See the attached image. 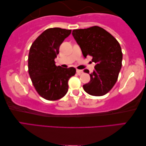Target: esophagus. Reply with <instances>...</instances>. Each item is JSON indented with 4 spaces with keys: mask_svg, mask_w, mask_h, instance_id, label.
Listing matches in <instances>:
<instances>
[{
    "mask_svg": "<svg viewBox=\"0 0 146 146\" xmlns=\"http://www.w3.org/2000/svg\"><path fill=\"white\" fill-rule=\"evenodd\" d=\"M76 72H77L78 74H81L83 73V70H78V69H77V70H76Z\"/></svg>",
    "mask_w": 146,
    "mask_h": 146,
    "instance_id": "34e87169",
    "label": "esophagus"
}]
</instances>
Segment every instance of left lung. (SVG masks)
Wrapping results in <instances>:
<instances>
[{
    "mask_svg": "<svg viewBox=\"0 0 146 146\" xmlns=\"http://www.w3.org/2000/svg\"><path fill=\"white\" fill-rule=\"evenodd\" d=\"M72 35L83 56H92V61L96 63L94 71L90 74V81L83 86V89L95 96L106 94L116 83L121 68L120 44L111 33L97 26L74 30ZM84 72L89 74L87 69Z\"/></svg>",
    "mask_w": 146,
    "mask_h": 146,
    "instance_id": "left-lung-1",
    "label": "left lung"
}]
</instances>
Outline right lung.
<instances>
[{
    "label": "right lung",
    "instance_id": "obj_1",
    "mask_svg": "<svg viewBox=\"0 0 146 146\" xmlns=\"http://www.w3.org/2000/svg\"><path fill=\"white\" fill-rule=\"evenodd\" d=\"M71 30L60 28L44 31L30 47L28 55V72L35 90L47 100H57L65 96L69 79L76 74L73 67L62 68L56 65L54 59L59 46Z\"/></svg>",
    "mask_w": 146,
    "mask_h": 146
}]
</instances>
